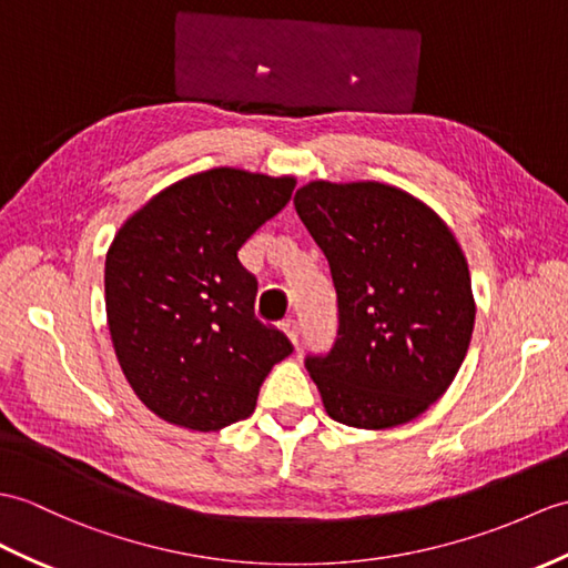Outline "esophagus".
<instances>
[{
	"label": "esophagus",
	"instance_id": "1",
	"mask_svg": "<svg viewBox=\"0 0 568 568\" xmlns=\"http://www.w3.org/2000/svg\"><path fill=\"white\" fill-rule=\"evenodd\" d=\"M281 328L285 332V336L293 341V346H297V338H300V328H297V322L295 320H283L281 322Z\"/></svg>",
	"mask_w": 568,
	"mask_h": 568
}]
</instances>
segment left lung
I'll use <instances>...</instances> for the list:
<instances>
[{
    "instance_id": "left-lung-1",
    "label": "left lung",
    "mask_w": 568,
    "mask_h": 568,
    "mask_svg": "<svg viewBox=\"0 0 568 568\" xmlns=\"http://www.w3.org/2000/svg\"><path fill=\"white\" fill-rule=\"evenodd\" d=\"M293 203L338 297L332 351L305 361L326 414L367 430L408 424L469 348L477 307L463 248L426 203L387 183L310 181Z\"/></svg>"
}]
</instances>
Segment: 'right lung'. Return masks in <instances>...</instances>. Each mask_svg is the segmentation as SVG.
<instances>
[{"label": "right lung", "instance_id": "right-lung-1", "mask_svg": "<svg viewBox=\"0 0 568 568\" xmlns=\"http://www.w3.org/2000/svg\"><path fill=\"white\" fill-rule=\"evenodd\" d=\"M293 176L210 169L130 215L105 254V316L138 399L169 424L220 430L254 412L287 336L254 314L242 244L278 215Z\"/></svg>", "mask_w": 568, "mask_h": 568}]
</instances>
